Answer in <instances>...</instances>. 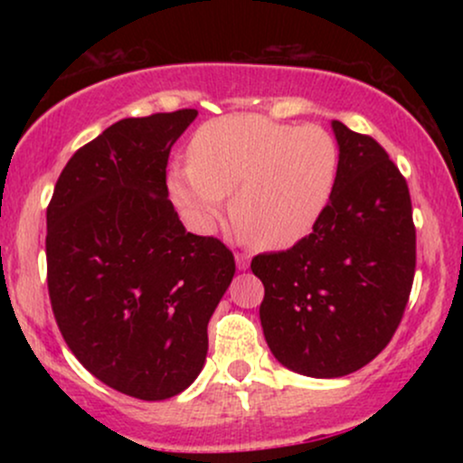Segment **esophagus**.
I'll list each match as a JSON object with an SVG mask.
<instances>
[{
    "instance_id": "esophagus-1",
    "label": "esophagus",
    "mask_w": 463,
    "mask_h": 463,
    "mask_svg": "<svg viewBox=\"0 0 463 463\" xmlns=\"http://www.w3.org/2000/svg\"><path fill=\"white\" fill-rule=\"evenodd\" d=\"M235 263H237V269H248V265H250V257L248 254H243V252H237L235 254Z\"/></svg>"
}]
</instances>
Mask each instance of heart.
<instances>
[{
    "label": "heart",
    "instance_id": "b5f03b06",
    "mask_svg": "<svg viewBox=\"0 0 463 463\" xmlns=\"http://www.w3.org/2000/svg\"><path fill=\"white\" fill-rule=\"evenodd\" d=\"M189 161L169 169L167 187L191 224L211 231L232 191V217L252 241L289 248L333 198L339 147L320 126L226 115L195 132Z\"/></svg>",
    "mask_w": 463,
    "mask_h": 463
}]
</instances>
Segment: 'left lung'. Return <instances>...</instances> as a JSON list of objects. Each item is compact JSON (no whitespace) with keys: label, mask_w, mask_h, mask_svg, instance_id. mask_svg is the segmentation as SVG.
<instances>
[{"label":"left lung","mask_w":463,"mask_h":463,"mask_svg":"<svg viewBox=\"0 0 463 463\" xmlns=\"http://www.w3.org/2000/svg\"><path fill=\"white\" fill-rule=\"evenodd\" d=\"M339 147L333 198L309 237L259 254L261 326L279 364L337 379L370 364L401 324L416 228L405 178L372 137L331 121Z\"/></svg>","instance_id":"obj_1"}]
</instances>
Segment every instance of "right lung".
Wrapping results in <instances>:
<instances>
[{
	"instance_id": "add662e5",
	"label": "right lung",
	"mask_w": 463,
	"mask_h": 463,
	"mask_svg": "<svg viewBox=\"0 0 463 463\" xmlns=\"http://www.w3.org/2000/svg\"><path fill=\"white\" fill-rule=\"evenodd\" d=\"M195 109L128 117L73 154L47 206V287L69 350L141 401L184 392L204 368L206 324L235 259L187 232L165 183Z\"/></svg>"
}]
</instances>
